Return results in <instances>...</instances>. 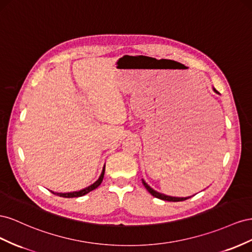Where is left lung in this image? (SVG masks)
<instances>
[{
    "label": "left lung",
    "mask_w": 252,
    "mask_h": 252,
    "mask_svg": "<svg viewBox=\"0 0 252 252\" xmlns=\"http://www.w3.org/2000/svg\"><path fill=\"white\" fill-rule=\"evenodd\" d=\"M213 91L215 92V93H218L219 94V92L215 90L214 88H213ZM142 184H143V186L146 187V189L152 194V195L154 196V197H157V198H159V199H162V200H168V202H183V200H186V199H188V198H190L191 196H188V197H174V196H168V195H166V194H162V193H159V192H157V191H155L154 189H152L151 188V187L143 181L142 179Z\"/></svg>",
    "instance_id": "left-lung-1"
}]
</instances>
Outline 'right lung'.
Returning <instances> with one entry per match:
<instances>
[{
	"mask_svg": "<svg viewBox=\"0 0 252 252\" xmlns=\"http://www.w3.org/2000/svg\"><path fill=\"white\" fill-rule=\"evenodd\" d=\"M104 171H105V166L103 167V170H102V172H101V175L99 176V178L97 179V181H96L94 184H93V185H91V186H89V187H86V188H84V189H82V190H80V191L68 192V193H58V192H54V191H50V192H52L53 194H55V195H58V196H61V197H67V198H69V197L83 196V195H85V194H88L89 192H91V191H93V190H95L96 188H98V187L100 186V184H101L102 181H103Z\"/></svg>",
	"mask_w": 252,
	"mask_h": 252,
	"instance_id": "obj_1",
	"label": "right lung"
}]
</instances>
